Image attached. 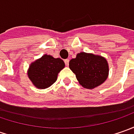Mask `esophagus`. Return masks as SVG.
I'll use <instances>...</instances> for the list:
<instances>
[{
	"label": "esophagus",
	"mask_w": 134,
	"mask_h": 134,
	"mask_svg": "<svg viewBox=\"0 0 134 134\" xmlns=\"http://www.w3.org/2000/svg\"><path fill=\"white\" fill-rule=\"evenodd\" d=\"M65 65H67V66H68V65H69V59H65Z\"/></svg>",
	"instance_id": "esophagus-1"
}]
</instances>
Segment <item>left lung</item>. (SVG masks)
<instances>
[{
	"label": "left lung",
	"instance_id": "8db88e82",
	"mask_svg": "<svg viewBox=\"0 0 134 134\" xmlns=\"http://www.w3.org/2000/svg\"><path fill=\"white\" fill-rule=\"evenodd\" d=\"M70 69L83 87L94 89L107 78L109 65L107 59L99 55L81 52L69 62Z\"/></svg>",
	"mask_w": 134,
	"mask_h": 134
}]
</instances>
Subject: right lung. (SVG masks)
Here are the masks:
<instances>
[{"label": "right lung", "mask_w": 134, "mask_h": 134, "mask_svg": "<svg viewBox=\"0 0 134 134\" xmlns=\"http://www.w3.org/2000/svg\"><path fill=\"white\" fill-rule=\"evenodd\" d=\"M64 67L63 59L44 54L30 64L27 75L36 87L46 89L56 82L58 73Z\"/></svg>", "instance_id": "obj_1"}]
</instances>
